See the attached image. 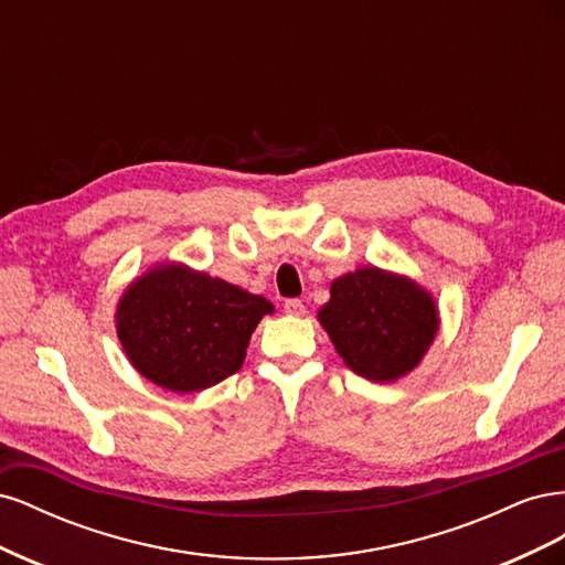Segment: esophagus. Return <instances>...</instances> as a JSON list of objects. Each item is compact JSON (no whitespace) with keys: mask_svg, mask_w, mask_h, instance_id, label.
<instances>
[{"mask_svg":"<svg viewBox=\"0 0 565 565\" xmlns=\"http://www.w3.org/2000/svg\"><path fill=\"white\" fill-rule=\"evenodd\" d=\"M285 313L299 318V316L306 313V306H303L301 299H287V301H285Z\"/></svg>","mask_w":565,"mask_h":565,"instance_id":"34e87169","label":"esophagus"}]
</instances>
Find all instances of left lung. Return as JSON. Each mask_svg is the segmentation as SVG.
I'll return each instance as SVG.
<instances>
[{
  "label": "left lung",
  "instance_id": "8db88e82",
  "mask_svg": "<svg viewBox=\"0 0 565 565\" xmlns=\"http://www.w3.org/2000/svg\"><path fill=\"white\" fill-rule=\"evenodd\" d=\"M318 320L341 361L377 384L413 372L440 328L429 289L380 266H361L334 278Z\"/></svg>",
  "mask_w": 565,
  "mask_h": 565
}]
</instances>
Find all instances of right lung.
Wrapping results in <instances>:
<instances>
[{
	"label": "right lung",
	"instance_id": "1",
	"mask_svg": "<svg viewBox=\"0 0 565 565\" xmlns=\"http://www.w3.org/2000/svg\"><path fill=\"white\" fill-rule=\"evenodd\" d=\"M273 303L181 262L152 264L127 287L115 330L131 367L172 393L204 391L243 367Z\"/></svg>",
	"mask_w": 565,
	"mask_h": 565
}]
</instances>
